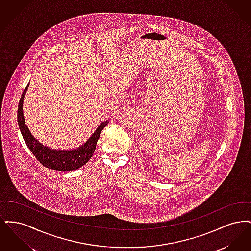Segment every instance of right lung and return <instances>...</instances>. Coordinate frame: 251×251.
Instances as JSON below:
<instances>
[{
    "instance_id": "right-lung-1",
    "label": "right lung",
    "mask_w": 251,
    "mask_h": 251,
    "mask_svg": "<svg viewBox=\"0 0 251 251\" xmlns=\"http://www.w3.org/2000/svg\"><path fill=\"white\" fill-rule=\"evenodd\" d=\"M28 85L25 87L24 93L21 97L19 107H18V123L22 131L24 141L27 147L30 149L32 153L35 155L36 160L45 167L50 168L52 170L58 171H72L79 167H83L86 164L95 151L96 145L100 135V132L103 128L107 125L108 121L102 122L94 134L88 139L86 143L81 148L74 151H54L44 147L43 145L36 141V138L31 134L25 125L24 112H23V102L25 92Z\"/></svg>"
}]
</instances>
